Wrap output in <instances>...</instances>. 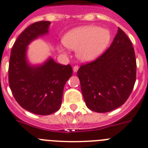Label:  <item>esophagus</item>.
I'll use <instances>...</instances> for the list:
<instances>
[{"label":"esophagus","instance_id":"1","mask_svg":"<svg viewBox=\"0 0 148 148\" xmlns=\"http://www.w3.org/2000/svg\"><path fill=\"white\" fill-rule=\"evenodd\" d=\"M78 69H79V66H74L73 67V71H74V72H77L78 71Z\"/></svg>","mask_w":148,"mask_h":148}]
</instances>
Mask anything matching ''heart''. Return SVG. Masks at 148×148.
<instances>
[{"label": "heart", "mask_w": 148, "mask_h": 148, "mask_svg": "<svg viewBox=\"0 0 148 148\" xmlns=\"http://www.w3.org/2000/svg\"><path fill=\"white\" fill-rule=\"evenodd\" d=\"M111 39L110 32L96 26H86L75 28L66 33L62 38L66 47L77 50V56L83 62H90L97 59L106 51ZM58 51L65 53L61 45Z\"/></svg>", "instance_id": "b5f03b06"}]
</instances>
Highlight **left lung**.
<instances>
[{
  "instance_id": "obj_1",
  "label": "left lung",
  "mask_w": 148,
  "mask_h": 148,
  "mask_svg": "<svg viewBox=\"0 0 148 148\" xmlns=\"http://www.w3.org/2000/svg\"><path fill=\"white\" fill-rule=\"evenodd\" d=\"M86 106L98 113L122 106L134 88L136 61L132 42L120 28L106 51L77 71Z\"/></svg>"
}]
</instances>
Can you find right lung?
Wrapping results in <instances>:
<instances>
[{
  "instance_id": "right-lung-1",
  "label": "right lung",
  "mask_w": 148,
  "mask_h": 148,
  "mask_svg": "<svg viewBox=\"0 0 148 148\" xmlns=\"http://www.w3.org/2000/svg\"><path fill=\"white\" fill-rule=\"evenodd\" d=\"M50 24L42 21L28 26L14 42L9 59V83L14 99L38 115H49L60 108L65 84L73 72L70 65L58 64L51 58L36 66L28 61L27 46L48 34Z\"/></svg>"
}]
</instances>
